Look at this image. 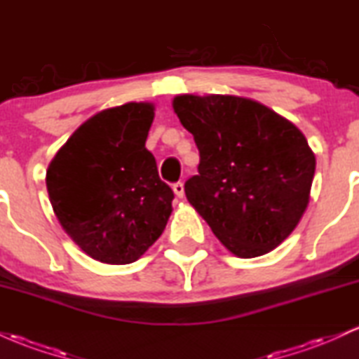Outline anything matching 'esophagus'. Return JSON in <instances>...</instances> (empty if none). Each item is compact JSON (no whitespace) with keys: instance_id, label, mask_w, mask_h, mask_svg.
Here are the masks:
<instances>
[{"instance_id":"34e87169","label":"esophagus","mask_w":359,"mask_h":359,"mask_svg":"<svg viewBox=\"0 0 359 359\" xmlns=\"http://www.w3.org/2000/svg\"><path fill=\"white\" fill-rule=\"evenodd\" d=\"M172 189H174L175 196L182 199V197H184V184L182 182H175L174 185H172Z\"/></svg>"}]
</instances>
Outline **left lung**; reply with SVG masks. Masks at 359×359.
Returning a JSON list of instances; mask_svg holds the SVG:
<instances>
[{"label": "left lung", "mask_w": 359, "mask_h": 359, "mask_svg": "<svg viewBox=\"0 0 359 359\" xmlns=\"http://www.w3.org/2000/svg\"><path fill=\"white\" fill-rule=\"evenodd\" d=\"M174 111L199 148L187 201L241 258L265 255L295 229L309 204L316 156L302 131L238 96H177Z\"/></svg>", "instance_id": "1"}]
</instances>
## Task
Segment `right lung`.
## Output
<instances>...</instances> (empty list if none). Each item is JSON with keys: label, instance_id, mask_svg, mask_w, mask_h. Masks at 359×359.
Wrapping results in <instances>:
<instances>
[{"label": "right lung", "instance_id": "1", "mask_svg": "<svg viewBox=\"0 0 359 359\" xmlns=\"http://www.w3.org/2000/svg\"><path fill=\"white\" fill-rule=\"evenodd\" d=\"M154 109L150 102H128L94 114L48 165L47 191L57 219L97 262H137L170 217L174 192L145 148Z\"/></svg>", "mask_w": 359, "mask_h": 359}]
</instances>
